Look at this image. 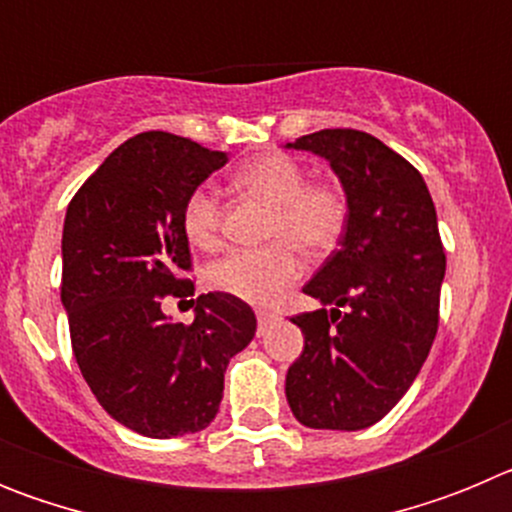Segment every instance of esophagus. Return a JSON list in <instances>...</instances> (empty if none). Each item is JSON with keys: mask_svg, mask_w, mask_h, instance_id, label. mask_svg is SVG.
I'll use <instances>...</instances> for the list:
<instances>
[{"mask_svg": "<svg viewBox=\"0 0 512 512\" xmlns=\"http://www.w3.org/2000/svg\"><path fill=\"white\" fill-rule=\"evenodd\" d=\"M256 318H259V336H264L266 330L271 328V323H274V320H277V315H274V312L259 310V312H256Z\"/></svg>", "mask_w": 512, "mask_h": 512, "instance_id": "34e87169", "label": "esophagus"}]
</instances>
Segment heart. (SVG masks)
Instances as JSON below:
<instances>
[{
    "label": "heart",
    "mask_w": 512,
    "mask_h": 512,
    "mask_svg": "<svg viewBox=\"0 0 512 512\" xmlns=\"http://www.w3.org/2000/svg\"><path fill=\"white\" fill-rule=\"evenodd\" d=\"M233 184L269 205L264 235L271 243L235 248L207 269V284L220 295L251 305H271L300 277L301 248L318 259L341 243L348 200L338 184L307 182L305 166L287 153L251 158L233 174ZM182 228L197 248H215L223 230V205L212 187L192 189L182 207Z\"/></svg>",
    "instance_id": "1"
}]
</instances>
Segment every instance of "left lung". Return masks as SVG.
I'll return each instance as SVG.
<instances>
[{"mask_svg": "<svg viewBox=\"0 0 512 512\" xmlns=\"http://www.w3.org/2000/svg\"><path fill=\"white\" fill-rule=\"evenodd\" d=\"M289 146L328 158L348 223L302 287L323 307L292 318L305 348L289 366L287 402L307 428L361 431L410 390L436 338L446 274L436 207L420 171L374 135L333 128Z\"/></svg>", "mask_w": 512, "mask_h": 512, "instance_id": "left-lung-1", "label": "left lung"}]
</instances>
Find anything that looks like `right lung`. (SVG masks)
<instances>
[{
  "label": "right lung",
  "instance_id": "add662e5",
  "mask_svg": "<svg viewBox=\"0 0 512 512\" xmlns=\"http://www.w3.org/2000/svg\"><path fill=\"white\" fill-rule=\"evenodd\" d=\"M228 161L189 138L148 130L125 140L81 184L63 223L61 302L71 348L107 413L148 438L215 420L228 361L251 343L256 315L238 297H197L171 323L166 297L194 295L182 207Z\"/></svg>",
  "mask_w": 512,
  "mask_h": 512
}]
</instances>
